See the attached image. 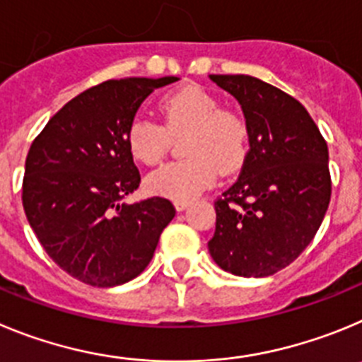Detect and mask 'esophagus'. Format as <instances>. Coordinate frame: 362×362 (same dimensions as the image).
<instances>
[{
  "label": "esophagus",
  "mask_w": 362,
  "mask_h": 362,
  "mask_svg": "<svg viewBox=\"0 0 362 362\" xmlns=\"http://www.w3.org/2000/svg\"><path fill=\"white\" fill-rule=\"evenodd\" d=\"M173 204L175 207H177V211H184L189 207V200H175Z\"/></svg>",
  "instance_id": "obj_1"
}]
</instances>
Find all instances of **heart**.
I'll list each match as a JSON object with an SVG mask.
<instances>
[{"label": "heart", "instance_id": "1", "mask_svg": "<svg viewBox=\"0 0 362 362\" xmlns=\"http://www.w3.org/2000/svg\"><path fill=\"white\" fill-rule=\"evenodd\" d=\"M162 124L136 117L128 128L129 153L146 165H155L165 155L169 133L187 129L184 153L187 158L169 162L146 178L151 193L175 200H191L211 187L221 173L242 168L249 153V128L242 115L221 110L220 100L200 86L182 88L160 100Z\"/></svg>", "mask_w": 362, "mask_h": 362}]
</instances>
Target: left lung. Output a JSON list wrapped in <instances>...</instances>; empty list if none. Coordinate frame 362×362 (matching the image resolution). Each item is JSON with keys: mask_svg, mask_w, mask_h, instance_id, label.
Wrapping results in <instances>:
<instances>
[{"mask_svg": "<svg viewBox=\"0 0 362 362\" xmlns=\"http://www.w3.org/2000/svg\"><path fill=\"white\" fill-rule=\"evenodd\" d=\"M240 103L249 153L238 180L214 202L207 243L218 267L263 278L291 265L314 240L330 204L328 146L299 100L250 76H211Z\"/></svg>", "mask_w": 362, "mask_h": 362, "instance_id": "left-lung-1", "label": "left lung"}]
</instances>
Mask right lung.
<instances>
[{"label":"right lung","instance_id":"add662e5","mask_svg":"<svg viewBox=\"0 0 362 362\" xmlns=\"http://www.w3.org/2000/svg\"><path fill=\"white\" fill-rule=\"evenodd\" d=\"M178 77L106 81L79 93L35 136L25 162L23 207L47 254L92 286L136 278L175 218L165 198L124 204L141 175L128 128L146 97Z\"/></svg>","mask_w":362,"mask_h":362}]
</instances>
